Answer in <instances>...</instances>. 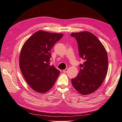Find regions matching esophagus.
<instances>
[{
    "instance_id": "esophagus-1",
    "label": "esophagus",
    "mask_w": 122,
    "mask_h": 122,
    "mask_svg": "<svg viewBox=\"0 0 122 122\" xmlns=\"http://www.w3.org/2000/svg\"><path fill=\"white\" fill-rule=\"evenodd\" d=\"M68 69H66L64 70L63 71V72H64V73H66V72H68Z\"/></svg>"
}]
</instances>
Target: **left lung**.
<instances>
[{
	"label": "left lung",
	"instance_id": "obj_1",
	"mask_svg": "<svg viewBox=\"0 0 122 122\" xmlns=\"http://www.w3.org/2000/svg\"><path fill=\"white\" fill-rule=\"evenodd\" d=\"M78 45L80 64L78 75L71 82L73 86L82 95H88L97 90L105 79L108 70L107 50L101 41L91 32H73Z\"/></svg>",
	"mask_w": 122,
	"mask_h": 122
}]
</instances>
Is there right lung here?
Returning <instances> with one entry per match:
<instances>
[{"mask_svg":"<svg viewBox=\"0 0 122 122\" xmlns=\"http://www.w3.org/2000/svg\"><path fill=\"white\" fill-rule=\"evenodd\" d=\"M62 33L39 30L30 36L23 45L19 56V66L30 87L38 93L48 92L53 87L60 73L50 66V51Z\"/></svg>","mask_w":122,"mask_h":122,"instance_id":"obj_1","label":"right lung"}]
</instances>
